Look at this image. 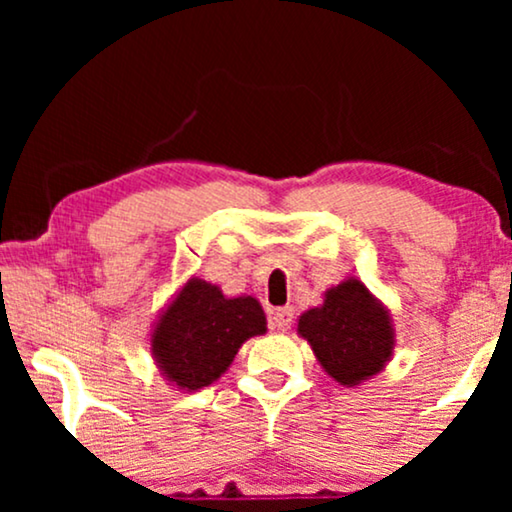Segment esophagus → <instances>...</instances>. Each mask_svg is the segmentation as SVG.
Returning a JSON list of instances; mask_svg holds the SVG:
<instances>
[{"instance_id": "1", "label": "esophagus", "mask_w": 512, "mask_h": 512, "mask_svg": "<svg viewBox=\"0 0 512 512\" xmlns=\"http://www.w3.org/2000/svg\"><path fill=\"white\" fill-rule=\"evenodd\" d=\"M269 325H272V330H276V332L291 330V325H293V308H276V310H272V315H269Z\"/></svg>"}]
</instances>
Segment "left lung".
<instances>
[{"label":"left lung","instance_id":"left-lung-1","mask_svg":"<svg viewBox=\"0 0 512 512\" xmlns=\"http://www.w3.org/2000/svg\"><path fill=\"white\" fill-rule=\"evenodd\" d=\"M296 332L342 387L366 385L383 373L397 346L390 308L358 276L327 289L320 305L298 317Z\"/></svg>","mask_w":512,"mask_h":512}]
</instances>
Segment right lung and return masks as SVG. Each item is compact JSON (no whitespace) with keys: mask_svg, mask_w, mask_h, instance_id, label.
<instances>
[{"mask_svg":"<svg viewBox=\"0 0 512 512\" xmlns=\"http://www.w3.org/2000/svg\"><path fill=\"white\" fill-rule=\"evenodd\" d=\"M267 332V315L255 296H223L216 284L190 276L151 325V358L178 392L209 387L231 368L248 339Z\"/></svg>","mask_w":512,"mask_h":512,"instance_id":"obj_1","label":"right lung"}]
</instances>
